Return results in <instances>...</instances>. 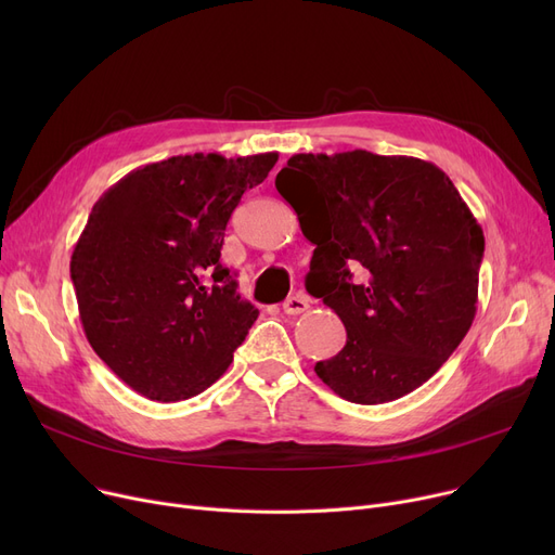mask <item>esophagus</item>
Listing matches in <instances>:
<instances>
[{
	"instance_id": "obj_1",
	"label": "esophagus",
	"mask_w": 555,
	"mask_h": 555,
	"mask_svg": "<svg viewBox=\"0 0 555 555\" xmlns=\"http://www.w3.org/2000/svg\"><path fill=\"white\" fill-rule=\"evenodd\" d=\"M308 306H310V304H308L306 295L297 293V295L287 297V299L283 301V312H285V314H301V312L308 310Z\"/></svg>"
}]
</instances>
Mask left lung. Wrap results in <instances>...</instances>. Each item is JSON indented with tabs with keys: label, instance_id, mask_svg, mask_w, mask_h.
<instances>
[{
	"label": "left lung",
	"instance_id": "obj_1",
	"mask_svg": "<svg viewBox=\"0 0 555 555\" xmlns=\"http://www.w3.org/2000/svg\"><path fill=\"white\" fill-rule=\"evenodd\" d=\"M274 184L314 245L308 293L346 328L317 375L358 404L418 389L477 314L483 231L452 180L416 157L348 151L293 155Z\"/></svg>",
	"mask_w": 555,
	"mask_h": 555
}]
</instances>
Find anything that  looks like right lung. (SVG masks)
<instances>
[{
	"mask_svg": "<svg viewBox=\"0 0 555 555\" xmlns=\"http://www.w3.org/2000/svg\"><path fill=\"white\" fill-rule=\"evenodd\" d=\"M279 155H178L109 186L69 272L87 341L143 398L178 402L227 371L258 308L220 266L224 229Z\"/></svg>",
	"mask_w": 555,
	"mask_h": 555,
	"instance_id": "obj_1",
	"label": "right lung"
}]
</instances>
